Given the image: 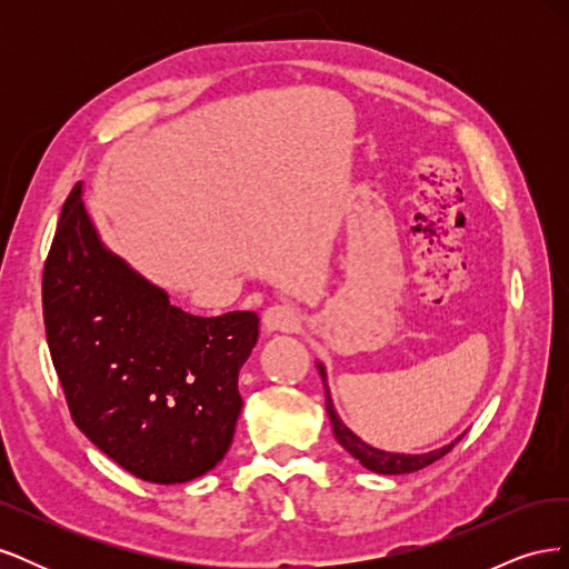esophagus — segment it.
<instances>
[{
    "instance_id": "esophagus-1",
    "label": "esophagus",
    "mask_w": 569,
    "mask_h": 569,
    "mask_svg": "<svg viewBox=\"0 0 569 569\" xmlns=\"http://www.w3.org/2000/svg\"><path fill=\"white\" fill-rule=\"evenodd\" d=\"M266 332H297L301 327L299 308L289 303H274L263 313Z\"/></svg>"
}]
</instances>
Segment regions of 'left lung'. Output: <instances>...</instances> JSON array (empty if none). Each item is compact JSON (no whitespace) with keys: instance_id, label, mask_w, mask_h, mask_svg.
<instances>
[{"instance_id":"1","label":"left lung","mask_w":569,"mask_h":569,"mask_svg":"<svg viewBox=\"0 0 569 569\" xmlns=\"http://www.w3.org/2000/svg\"><path fill=\"white\" fill-rule=\"evenodd\" d=\"M318 372L322 377V387H325V406H327V416H330V422H332V432H335V439L347 449L363 468L372 470V472H380V475H408V472H416V470H422L427 468V465H432L435 460L443 458L446 453H449L453 446L462 439V435L453 441V443H446L441 446V449L437 451H429V453H418V456H410V453H389V451H380L375 449V446L366 443L363 439H360L358 435H353L351 429L343 425L337 416L335 410V403H332V396H330V389H327V372H325V366L318 363Z\"/></svg>"}]
</instances>
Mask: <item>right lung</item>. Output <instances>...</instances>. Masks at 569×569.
I'll use <instances>...</instances> for the list:
<instances>
[{"label":"right lung","mask_w":569,"mask_h":569,"mask_svg":"<svg viewBox=\"0 0 569 569\" xmlns=\"http://www.w3.org/2000/svg\"><path fill=\"white\" fill-rule=\"evenodd\" d=\"M44 330L80 432L130 475L182 485L228 453L258 316L199 318L111 253L68 194L42 278Z\"/></svg>","instance_id":"add662e5"}]
</instances>
